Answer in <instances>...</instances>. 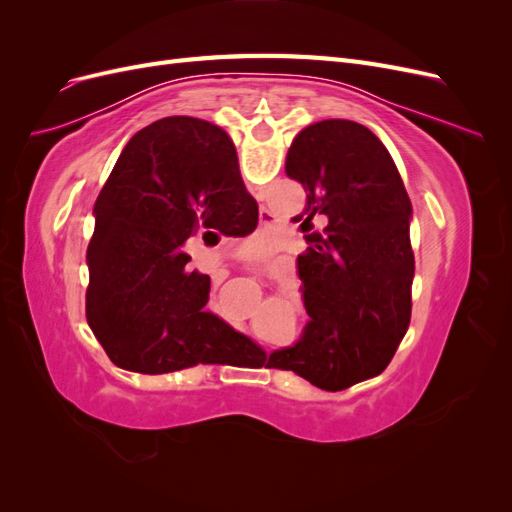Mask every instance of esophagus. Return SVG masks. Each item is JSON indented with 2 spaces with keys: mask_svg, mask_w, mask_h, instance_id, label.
I'll list each match as a JSON object with an SVG mask.
<instances>
[{
  "mask_svg": "<svg viewBox=\"0 0 512 512\" xmlns=\"http://www.w3.org/2000/svg\"><path fill=\"white\" fill-rule=\"evenodd\" d=\"M260 218H269V211H265V209H260Z\"/></svg>",
  "mask_w": 512,
  "mask_h": 512,
  "instance_id": "1",
  "label": "esophagus"
}]
</instances>
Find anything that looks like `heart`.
<instances>
[{
	"label": "heart",
	"instance_id": "b5f03b06",
	"mask_svg": "<svg viewBox=\"0 0 512 512\" xmlns=\"http://www.w3.org/2000/svg\"><path fill=\"white\" fill-rule=\"evenodd\" d=\"M288 320H290V322H292V316H290V314H288Z\"/></svg>",
	"mask_w": 512,
	"mask_h": 512
}]
</instances>
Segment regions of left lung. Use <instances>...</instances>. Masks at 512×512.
<instances>
[{"label":"left lung","instance_id":"8db88e82","mask_svg":"<svg viewBox=\"0 0 512 512\" xmlns=\"http://www.w3.org/2000/svg\"><path fill=\"white\" fill-rule=\"evenodd\" d=\"M286 175L307 192L294 220L309 243L299 256L309 322L297 344L269 356V367L344 391L382 374L408 331L412 203L380 138L348 119L299 132Z\"/></svg>","mask_w":512,"mask_h":512}]
</instances>
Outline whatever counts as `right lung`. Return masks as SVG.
<instances>
[{
    "mask_svg": "<svg viewBox=\"0 0 512 512\" xmlns=\"http://www.w3.org/2000/svg\"><path fill=\"white\" fill-rule=\"evenodd\" d=\"M94 215L87 322L117 367L156 376L200 363H262L254 342L205 312L211 280L183 252L203 230L245 237L258 224L222 128L166 117L136 132Z\"/></svg>",
    "mask_w": 512,
    "mask_h": 512,
    "instance_id": "add662e5",
    "label": "right lung"
}]
</instances>
